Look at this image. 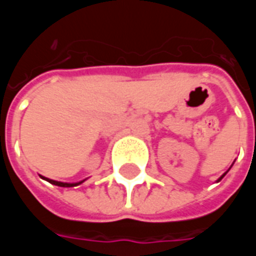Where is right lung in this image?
<instances>
[{
	"mask_svg": "<svg viewBox=\"0 0 256 256\" xmlns=\"http://www.w3.org/2000/svg\"><path fill=\"white\" fill-rule=\"evenodd\" d=\"M48 181H50L52 184H54V185H58V186H74L75 184H66V182H58V181H53V180H48Z\"/></svg>",
	"mask_w": 256,
	"mask_h": 256,
	"instance_id": "add662e5",
	"label": "right lung"
}]
</instances>
